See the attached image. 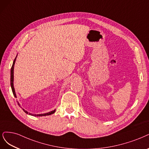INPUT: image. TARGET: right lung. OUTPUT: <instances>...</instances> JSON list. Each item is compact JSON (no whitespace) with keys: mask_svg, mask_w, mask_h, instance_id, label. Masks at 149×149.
<instances>
[{"mask_svg":"<svg viewBox=\"0 0 149 149\" xmlns=\"http://www.w3.org/2000/svg\"><path fill=\"white\" fill-rule=\"evenodd\" d=\"M17 55L16 56V57H15L13 62V65H12V66L11 68V70H10V85H11V88H12V92L13 94V95L15 97H16L17 98V95H16V93H15V88H14V86H13V79H14V75H13V71H14V65H15V61H16V59H17ZM18 102V105L20 107V104ZM23 110V111L26 113V114H28L29 115H31V116H47V115H52L53 113H54L55 111V109L54 110H52L51 111H49L48 113H42V114H32L31 113H29L28 111H27L26 110H25L24 109H22Z\"/></svg>","mask_w":149,"mask_h":149,"instance_id":"right-lung-1","label":"right lung"}]
</instances>
